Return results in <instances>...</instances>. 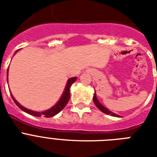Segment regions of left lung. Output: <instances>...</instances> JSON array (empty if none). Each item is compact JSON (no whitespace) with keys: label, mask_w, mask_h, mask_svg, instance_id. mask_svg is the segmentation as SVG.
Returning <instances> with one entry per match:
<instances>
[{"label":"left lung","mask_w":157,"mask_h":157,"mask_svg":"<svg viewBox=\"0 0 157 157\" xmlns=\"http://www.w3.org/2000/svg\"><path fill=\"white\" fill-rule=\"evenodd\" d=\"M93 101L94 103V104L96 105V107H98V109L100 110L101 112H103V113H105V114L107 115H111L112 117H121L119 116V115L116 114V113H114V112H111L110 110H108L107 108V107H105L104 106H103L102 103L99 102V101L98 100V98H97V96H96V93H94V97H93Z\"/></svg>","instance_id":"left-lung-1"}]
</instances>
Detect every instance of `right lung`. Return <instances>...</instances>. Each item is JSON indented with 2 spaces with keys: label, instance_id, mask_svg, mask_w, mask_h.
Instances as JSON below:
<instances>
[{
  "label": "right lung",
  "instance_id": "add662e5",
  "mask_svg": "<svg viewBox=\"0 0 157 157\" xmlns=\"http://www.w3.org/2000/svg\"><path fill=\"white\" fill-rule=\"evenodd\" d=\"M18 51V50L15 51L14 54H16ZM8 71H9V68H8ZM8 71H7V74H8ZM7 76H8V75H7ZM76 79H77V77H71V78L68 79L67 81L66 86H65V89H64L63 93V94H62L61 98H59V100L58 101V102H57V103H55L52 107H50V109L45 110V111H43V112H36V111H33V110L28 109V108H26V107H24L23 106H22L20 103H18L15 98H13V96L12 95V94H10L11 97H12V98H13V102L15 103V104L17 105V106H18L21 110H22V111L27 112L28 114H30L32 115V116L38 117H54V116H55V115L58 114L59 112H61L62 110L66 107L67 103H68L69 99H70V88H71V85H72V84L76 81ZM7 80H8V77H7Z\"/></svg>",
  "mask_w": 157,
  "mask_h": 157
}]
</instances>
